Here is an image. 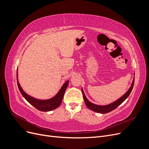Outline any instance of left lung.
<instances>
[{"label":"left lung","mask_w":149,"mask_h":149,"mask_svg":"<svg viewBox=\"0 0 149 149\" xmlns=\"http://www.w3.org/2000/svg\"><path fill=\"white\" fill-rule=\"evenodd\" d=\"M134 78L132 81V84H131V86H130V88L128 89V91L126 92L123 96L119 98L118 100H116V101L109 104L105 105V106L97 105V104H93L90 101H89L87 97H86L84 93L82 88H81V91L83 93V98H84L86 105V106L89 108V109H91L93 111H94L96 112H99V113L106 114V113H107V112H109L112 111V110L116 109L117 107H118L120 104H121L123 103L126 100V99L128 97L130 93L132 91L133 86H134Z\"/></svg>","instance_id":"obj_1"}]
</instances>
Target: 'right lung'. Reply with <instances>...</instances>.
I'll return each mask as SVG.
<instances>
[{
  "instance_id": "1",
  "label": "right lung",
  "mask_w": 149,
  "mask_h": 149,
  "mask_svg": "<svg viewBox=\"0 0 149 149\" xmlns=\"http://www.w3.org/2000/svg\"><path fill=\"white\" fill-rule=\"evenodd\" d=\"M17 81L19 91L21 93L22 95L24 96L25 100L27 101L31 105H32L33 107H35L36 109H37L40 111L44 112L51 111L52 110L55 109L56 108L60 106L62 102L63 98L65 92L69 83V80L66 81L63 84V85L61 86L60 91L58 92V93L55 96L50 99H48V100H38V99L30 96L22 89L19 84V79H18V72H17Z\"/></svg>"
}]
</instances>
